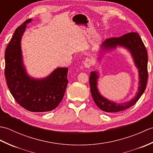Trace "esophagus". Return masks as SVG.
Listing matches in <instances>:
<instances>
[{"instance_id":"1","label":"esophagus","mask_w":153,"mask_h":153,"mask_svg":"<svg viewBox=\"0 0 153 153\" xmlns=\"http://www.w3.org/2000/svg\"><path fill=\"white\" fill-rule=\"evenodd\" d=\"M91 64H92V61L91 60L89 59V58H86L85 61H84V66H85V67L87 68H90L91 66Z\"/></svg>"}]
</instances>
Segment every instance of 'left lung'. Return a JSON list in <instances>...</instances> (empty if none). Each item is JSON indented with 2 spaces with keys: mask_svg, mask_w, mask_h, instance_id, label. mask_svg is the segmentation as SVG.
Instances as JSON below:
<instances>
[{
  "mask_svg": "<svg viewBox=\"0 0 153 153\" xmlns=\"http://www.w3.org/2000/svg\"><path fill=\"white\" fill-rule=\"evenodd\" d=\"M118 47L124 48L129 51L134 60L135 66L137 68L139 74L138 91L136 93V95L129 101L120 104L114 102L112 100L105 98L100 94L97 87L98 79L100 76L99 73L97 71H91L89 76V84L93 99L97 106L102 111L106 112L122 111L135 105L143 93L147 82V52L141 37H139L137 33L130 32V33L122 35L120 37L107 39L100 45V52H99V56L97 60L100 62L102 59L101 56H102L104 52L108 53L110 51L115 49Z\"/></svg>",
  "mask_w": 153,
  "mask_h": 153,
  "instance_id": "8db88e82",
  "label": "left lung"
}]
</instances>
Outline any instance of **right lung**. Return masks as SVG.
<instances>
[{"label":"right lung","mask_w":153,"mask_h":153,"mask_svg":"<svg viewBox=\"0 0 153 153\" xmlns=\"http://www.w3.org/2000/svg\"><path fill=\"white\" fill-rule=\"evenodd\" d=\"M27 19L16 29L5 51L6 82L12 95L23 108L34 112L54 110L63 99L68 80V68H57L43 78H34L29 75L24 64L21 41Z\"/></svg>","instance_id":"1"}]
</instances>
